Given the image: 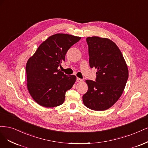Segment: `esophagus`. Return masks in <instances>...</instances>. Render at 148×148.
Returning a JSON list of instances; mask_svg holds the SVG:
<instances>
[{
    "label": "esophagus",
    "mask_w": 148,
    "mask_h": 148,
    "mask_svg": "<svg viewBox=\"0 0 148 148\" xmlns=\"http://www.w3.org/2000/svg\"><path fill=\"white\" fill-rule=\"evenodd\" d=\"M82 79H80L79 77H77V79H76V81H77V82H82Z\"/></svg>",
    "instance_id": "obj_1"
}]
</instances>
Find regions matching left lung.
<instances>
[{"mask_svg":"<svg viewBox=\"0 0 148 148\" xmlns=\"http://www.w3.org/2000/svg\"><path fill=\"white\" fill-rule=\"evenodd\" d=\"M86 40L90 66L97 72L96 80H85L88 91L83 95V103L92 110H106L123 92L128 77L127 65L119 47L110 39L93 36Z\"/></svg>","mask_w":148,"mask_h":148,"instance_id":"8db88e82","label":"left lung"}]
</instances>
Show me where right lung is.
Here are the masks:
<instances>
[{
  "label": "right lung",
  "instance_id": "1",
  "mask_svg": "<svg viewBox=\"0 0 148 148\" xmlns=\"http://www.w3.org/2000/svg\"><path fill=\"white\" fill-rule=\"evenodd\" d=\"M80 37L56 34L38 47L26 66L27 87L33 99L39 105L53 108L64 101L65 93L74 84L76 77L67 75L58 69L70 47Z\"/></svg>",
  "mask_w": 148,
  "mask_h": 148
}]
</instances>
